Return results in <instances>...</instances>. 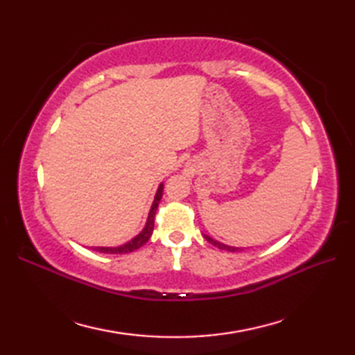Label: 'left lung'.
I'll use <instances>...</instances> for the list:
<instances>
[{
  "label": "left lung",
  "instance_id": "left-lung-1",
  "mask_svg": "<svg viewBox=\"0 0 355 355\" xmlns=\"http://www.w3.org/2000/svg\"><path fill=\"white\" fill-rule=\"evenodd\" d=\"M205 238H206V241H209L210 244H214L215 247L221 248V250H227V252H238V250H243V248H239V247H230V245H225V244L220 243V241H215L214 238H210V236H207V235H205Z\"/></svg>",
  "mask_w": 355,
  "mask_h": 355
}]
</instances>
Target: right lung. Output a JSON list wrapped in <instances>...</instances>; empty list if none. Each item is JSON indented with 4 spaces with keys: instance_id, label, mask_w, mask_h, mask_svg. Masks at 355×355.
I'll return each instance as SVG.
<instances>
[{
    "instance_id": "1",
    "label": "right lung",
    "mask_w": 355,
    "mask_h": 355,
    "mask_svg": "<svg viewBox=\"0 0 355 355\" xmlns=\"http://www.w3.org/2000/svg\"><path fill=\"white\" fill-rule=\"evenodd\" d=\"M162 195H163V183L158 186L157 193L154 197V202L153 206H150L149 210V215H148V221L145 229H143L137 236L132 238L131 241H128L126 244L123 245H119V247H94L96 252H101V253H108V254H123V253H131L134 250H137L141 245H145L150 235H153L154 232V220H155V212H157V207H158V202L162 200Z\"/></svg>"
}]
</instances>
